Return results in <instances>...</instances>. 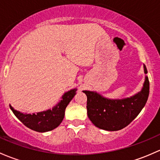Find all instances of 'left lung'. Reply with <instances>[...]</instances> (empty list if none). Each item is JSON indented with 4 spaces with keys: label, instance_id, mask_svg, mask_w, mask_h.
I'll return each instance as SVG.
<instances>
[{
    "label": "left lung",
    "instance_id": "1",
    "mask_svg": "<svg viewBox=\"0 0 160 160\" xmlns=\"http://www.w3.org/2000/svg\"><path fill=\"white\" fill-rule=\"evenodd\" d=\"M144 73H147L143 64ZM87 97V115L98 128L117 131L128 126L146 105L149 93V82L145 76L143 85L139 92L122 99L107 98L96 91L83 90Z\"/></svg>",
    "mask_w": 160,
    "mask_h": 160
}]
</instances>
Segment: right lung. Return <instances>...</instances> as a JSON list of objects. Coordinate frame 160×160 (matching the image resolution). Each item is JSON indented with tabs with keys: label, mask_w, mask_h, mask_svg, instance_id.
<instances>
[{
	"label": "right lung",
	"mask_w": 160,
	"mask_h": 160,
	"mask_svg": "<svg viewBox=\"0 0 160 160\" xmlns=\"http://www.w3.org/2000/svg\"><path fill=\"white\" fill-rule=\"evenodd\" d=\"M77 88L64 93L59 101L52 109L38 112L37 113H23L16 110L10 104V108L17 118L27 127L40 132H48L57 128L63 120L66 107L77 93Z\"/></svg>",
	"instance_id": "1"
}]
</instances>
